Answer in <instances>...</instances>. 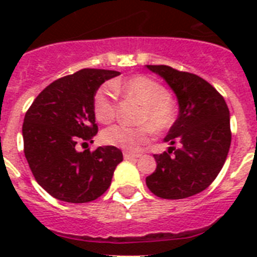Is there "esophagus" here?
I'll list each match as a JSON object with an SVG mask.
<instances>
[{
	"label": "esophagus",
	"instance_id": "obj_1",
	"mask_svg": "<svg viewBox=\"0 0 257 257\" xmlns=\"http://www.w3.org/2000/svg\"><path fill=\"white\" fill-rule=\"evenodd\" d=\"M139 157H140V155H135V153H129V152L124 153L125 160H133V159H139Z\"/></svg>",
	"mask_w": 257,
	"mask_h": 257
}]
</instances>
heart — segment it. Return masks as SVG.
Wrapping results in <instances>:
<instances>
[{
  "label": "heart",
  "mask_w": 257,
  "mask_h": 257,
  "mask_svg": "<svg viewBox=\"0 0 257 257\" xmlns=\"http://www.w3.org/2000/svg\"><path fill=\"white\" fill-rule=\"evenodd\" d=\"M124 92L143 105L140 113V126L113 125L105 129L102 141L128 152H137L151 140L153 131H168L176 121V104L163 84L148 76H133L125 81L113 82V85H104L93 96V112L100 122H109L114 117L113 93Z\"/></svg>",
  "instance_id": "b5f03b06"
}]
</instances>
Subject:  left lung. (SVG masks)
<instances>
[{
	"mask_svg": "<svg viewBox=\"0 0 257 257\" xmlns=\"http://www.w3.org/2000/svg\"><path fill=\"white\" fill-rule=\"evenodd\" d=\"M147 68L165 80L175 93L179 116L164 139L171 145L168 152L155 155L156 171L145 181L161 199L191 197L211 185L227 160L231 147L229 109L221 94L196 74L167 65ZM175 144L179 145L177 150Z\"/></svg>",
	"mask_w": 257,
	"mask_h": 257,
	"instance_id": "left-lung-1",
	"label": "left lung"
}]
</instances>
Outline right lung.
Here are the masks:
<instances>
[{
    "label": "right lung",
    "mask_w": 257,
    "mask_h": 257,
    "mask_svg": "<svg viewBox=\"0 0 257 257\" xmlns=\"http://www.w3.org/2000/svg\"><path fill=\"white\" fill-rule=\"evenodd\" d=\"M120 72L82 69L58 78L42 90L26 112L22 125L24 152L34 179L50 196L66 203L100 197L122 161L116 147L78 152V141L97 135L93 96Z\"/></svg>",
    "instance_id": "obj_1"
}]
</instances>
